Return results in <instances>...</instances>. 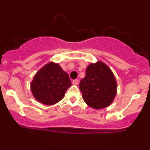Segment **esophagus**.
I'll list each match as a JSON object with an SVG mask.
<instances>
[{
	"label": "esophagus",
	"instance_id": "34e87169",
	"mask_svg": "<svg viewBox=\"0 0 150 150\" xmlns=\"http://www.w3.org/2000/svg\"><path fill=\"white\" fill-rule=\"evenodd\" d=\"M78 82H79V80H77V79H75V80H73V85H77V84H78Z\"/></svg>",
	"mask_w": 150,
	"mask_h": 150
}]
</instances>
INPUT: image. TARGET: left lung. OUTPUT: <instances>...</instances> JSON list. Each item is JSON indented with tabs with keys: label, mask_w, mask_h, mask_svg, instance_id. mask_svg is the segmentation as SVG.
Wrapping results in <instances>:
<instances>
[{
	"label": "left lung",
	"mask_w": 150,
	"mask_h": 150,
	"mask_svg": "<svg viewBox=\"0 0 150 150\" xmlns=\"http://www.w3.org/2000/svg\"><path fill=\"white\" fill-rule=\"evenodd\" d=\"M79 87L86 104L95 109L107 107L116 94V78L111 69L101 61L87 66Z\"/></svg>",
	"instance_id": "8db88e82"
}]
</instances>
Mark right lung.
I'll use <instances>...</instances> for the list:
<instances>
[{
    "mask_svg": "<svg viewBox=\"0 0 150 150\" xmlns=\"http://www.w3.org/2000/svg\"><path fill=\"white\" fill-rule=\"evenodd\" d=\"M71 86L69 75L57 63H49L39 70L31 83V90L38 101L53 105L64 97Z\"/></svg>",
    "mask_w": 150,
    "mask_h": 150,
    "instance_id": "1",
    "label": "right lung"
}]
</instances>
